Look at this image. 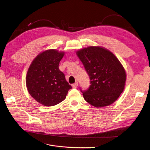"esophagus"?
<instances>
[{"mask_svg":"<svg viewBox=\"0 0 150 150\" xmlns=\"http://www.w3.org/2000/svg\"><path fill=\"white\" fill-rule=\"evenodd\" d=\"M78 83L76 81V82H75L74 84H73L72 85V86L73 88H76V87H78Z\"/></svg>","mask_w":150,"mask_h":150,"instance_id":"obj_1","label":"esophagus"}]
</instances>
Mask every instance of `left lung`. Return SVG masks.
<instances>
[{
    "instance_id": "obj_1",
    "label": "left lung",
    "mask_w": 150,
    "mask_h": 150,
    "mask_svg": "<svg viewBox=\"0 0 150 150\" xmlns=\"http://www.w3.org/2000/svg\"><path fill=\"white\" fill-rule=\"evenodd\" d=\"M88 74L91 85L82 91L85 100L95 107L113 103L124 91L125 69L116 56L99 46H89L76 52Z\"/></svg>"
}]
</instances>
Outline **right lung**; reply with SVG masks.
I'll list each match as a JSON object with an SVG mask.
<instances>
[{
    "label": "right lung",
    "instance_id": "right-lung-1",
    "mask_svg": "<svg viewBox=\"0 0 150 150\" xmlns=\"http://www.w3.org/2000/svg\"><path fill=\"white\" fill-rule=\"evenodd\" d=\"M64 55L55 49L39 54L30 65L26 84L29 93L45 106H53L66 98L69 85L58 66Z\"/></svg>",
    "mask_w": 150,
    "mask_h": 150
}]
</instances>
